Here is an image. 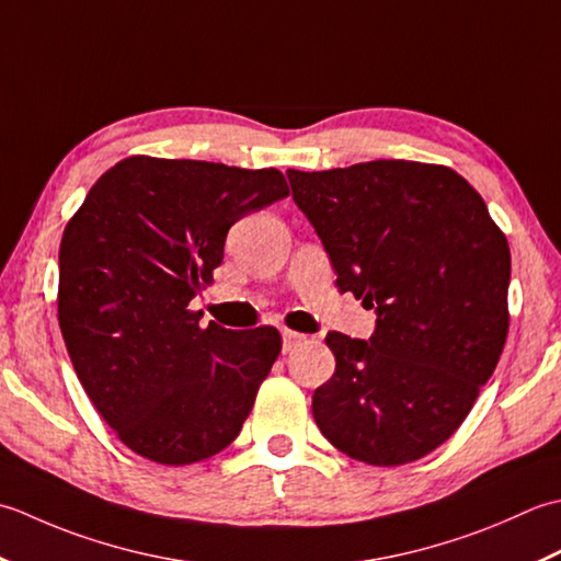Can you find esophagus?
Wrapping results in <instances>:
<instances>
[{
  "label": "esophagus",
  "instance_id": "esophagus-1",
  "mask_svg": "<svg viewBox=\"0 0 561 561\" xmlns=\"http://www.w3.org/2000/svg\"><path fill=\"white\" fill-rule=\"evenodd\" d=\"M280 336H283V353H290L295 346H300L307 339L305 334H300V331H293V329H280Z\"/></svg>",
  "mask_w": 561,
  "mask_h": 561
}]
</instances>
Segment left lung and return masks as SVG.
<instances>
[{
  "instance_id": "left-lung-1",
  "label": "left lung",
  "mask_w": 561,
  "mask_h": 561,
  "mask_svg": "<svg viewBox=\"0 0 561 561\" xmlns=\"http://www.w3.org/2000/svg\"><path fill=\"white\" fill-rule=\"evenodd\" d=\"M288 179L339 290L377 314L368 341L327 334L336 370L314 390L317 426L353 460L414 462L460 428L504 351L506 237L448 167L375 159Z\"/></svg>"
}]
</instances>
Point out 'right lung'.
<instances>
[{"mask_svg": "<svg viewBox=\"0 0 561 561\" xmlns=\"http://www.w3.org/2000/svg\"><path fill=\"white\" fill-rule=\"evenodd\" d=\"M278 169L128 157L65 227L57 319L91 404L137 455L191 465L225 450L280 353L188 310L244 215L288 196Z\"/></svg>", "mask_w": 561, "mask_h": 561, "instance_id": "right-lung-1", "label": "right lung"}]
</instances>
